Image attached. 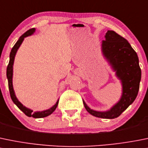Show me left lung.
Wrapping results in <instances>:
<instances>
[{
  "label": "left lung",
  "instance_id": "8db88e82",
  "mask_svg": "<svg viewBox=\"0 0 148 148\" xmlns=\"http://www.w3.org/2000/svg\"><path fill=\"white\" fill-rule=\"evenodd\" d=\"M101 51L115 76L120 81L121 95L118 102L106 110H96L89 107L83 100L87 112L103 119L117 118L134 101L138 94L141 69L137 53L128 41L112 30H108L101 42Z\"/></svg>",
  "mask_w": 148,
  "mask_h": 148
}]
</instances>
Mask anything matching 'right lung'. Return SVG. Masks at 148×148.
<instances>
[{"mask_svg":"<svg viewBox=\"0 0 148 148\" xmlns=\"http://www.w3.org/2000/svg\"><path fill=\"white\" fill-rule=\"evenodd\" d=\"M35 32V28H32L29 29L28 31L26 32L24 34H23L19 38V39L18 40L16 44L14 45V46L13 47V48L11 49V53H10V60L9 63H8V67H7L6 70V77L8 79V88H9V92H10V95H11V100L14 102V104L20 109V110L24 112L25 114V115H27L29 117H33V118L35 119H39V118H44V117H46L48 116L51 115V114H53L54 110H56V108H57V106L58 104V101H59V98L57 100L56 103L51 107L50 108L46 109V110H42V111H33V110L29 108L26 107L25 106L22 104L19 100L17 98L16 95L15 94V92L14 90V86H13V73H14V59H15L16 54L17 51L18 50L19 47L21 46V43L24 41V38L29 37V36L32 35Z\"/></svg>","mask_w":148,"mask_h":148,"instance_id":"add662e5","label":"right lung"}]
</instances>
